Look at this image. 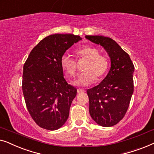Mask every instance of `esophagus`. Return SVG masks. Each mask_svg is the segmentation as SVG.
<instances>
[{
    "instance_id": "obj_1",
    "label": "esophagus",
    "mask_w": 154,
    "mask_h": 154,
    "mask_svg": "<svg viewBox=\"0 0 154 154\" xmlns=\"http://www.w3.org/2000/svg\"><path fill=\"white\" fill-rule=\"evenodd\" d=\"M85 92V91L84 89H82V88H78L77 89V93L78 94H82V93H84Z\"/></svg>"
}]
</instances>
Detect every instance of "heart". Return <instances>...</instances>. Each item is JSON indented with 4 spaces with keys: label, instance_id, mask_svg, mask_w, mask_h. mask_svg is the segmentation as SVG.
I'll return each mask as SVG.
<instances>
[{
    "label": "heart",
    "instance_id": "obj_1",
    "mask_svg": "<svg viewBox=\"0 0 154 154\" xmlns=\"http://www.w3.org/2000/svg\"><path fill=\"white\" fill-rule=\"evenodd\" d=\"M77 58H84L87 62L84 66V72L78 75L75 80V84L79 86H88L96 80L103 77L109 68V60L107 58L100 54L99 50L96 47L86 46L77 49L76 51ZM60 66L68 77H72L76 72V61L70 56L64 54L60 58Z\"/></svg>",
    "mask_w": 154,
    "mask_h": 154
}]
</instances>
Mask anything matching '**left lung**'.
I'll return each mask as SVG.
<instances>
[{
  "mask_svg": "<svg viewBox=\"0 0 154 154\" xmlns=\"http://www.w3.org/2000/svg\"><path fill=\"white\" fill-rule=\"evenodd\" d=\"M85 37L104 47L111 60L105 79L86 91L90 115L101 126H113L122 119L129 107L134 88V65L129 55L112 38L103 35Z\"/></svg>",
  "mask_w": 154,
  "mask_h": 154,
  "instance_id": "obj_1",
  "label": "left lung"
}]
</instances>
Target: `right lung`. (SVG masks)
<instances>
[{"label": "right lung", "instance_id": "add662e5", "mask_svg": "<svg viewBox=\"0 0 154 154\" xmlns=\"http://www.w3.org/2000/svg\"><path fill=\"white\" fill-rule=\"evenodd\" d=\"M72 34L45 38L30 53L23 66L22 90L30 115L39 126L55 131L68 119L77 88L67 83L60 58L81 40Z\"/></svg>", "mask_w": 154, "mask_h": 154}]
</instances>
